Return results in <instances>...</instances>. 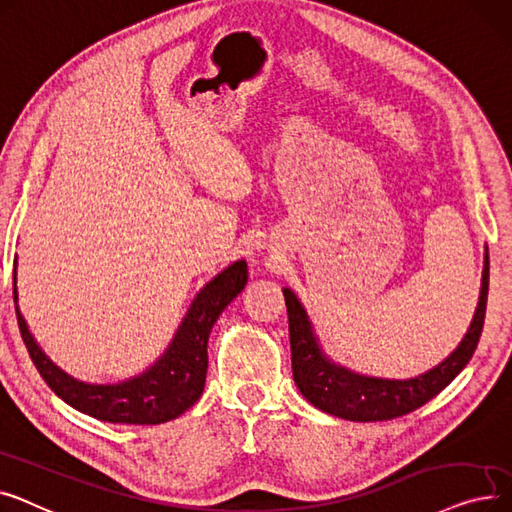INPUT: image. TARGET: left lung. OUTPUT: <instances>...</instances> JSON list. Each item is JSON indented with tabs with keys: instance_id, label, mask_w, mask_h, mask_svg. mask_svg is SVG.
Returning <instances> with one entry per match:
<instances>
[{
	"instance_id": "8db88e82",
	"label": "left lung",
	"mask_w": 512,
	"mask_h": 512,
	"mask_svg": "<svg viewBox=\"0 0 512 512\" xmlns=\"http://www.w3.org/2000/svg\"><path fill=\"white\" fill-rule=\"evenodd\" d=\"M490 285V258L485 256L481 296L473 316V323L462 339L460 346L429 373L408 381H387L354 375L342 367L329 362L312 335L308 316L300 306L298 298L289 289H283L287 316H289V342H291V371L304 398L329 412L333 417L348 421H389L417 410L467 367L471 360L479 335L483 329L485 306H488Z\"/></svg>"
}]
</instances>
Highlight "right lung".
Wrapping results in <instances>:
<instances>
[{
    "mask_svg": "<svg viewBox=\"0 0 512 512\" xmlns=\"http://www.w3.org/2000/svg\"><path fill=\"white\" fill-rule=\"evenodd\" d=\"M248 283V266L243 260L231 264L214 277L193 300L183 325L166 354L143 375L118 385H87L62 373L35 344L27 323L18 310L16 260H14V304L16 319L31 360L52 392L66 404L89 417L108 423L158 425L177 419L198 402L208 373V335L218 314Z\"/></svg>",
    "mask_w": 512,
    "mask_h": 512,
    "instance_id": "obj_1",
    "label": "right lung"
}]
</instances>
